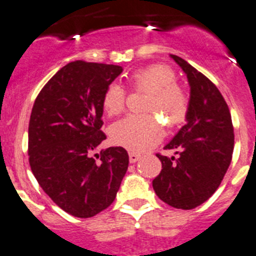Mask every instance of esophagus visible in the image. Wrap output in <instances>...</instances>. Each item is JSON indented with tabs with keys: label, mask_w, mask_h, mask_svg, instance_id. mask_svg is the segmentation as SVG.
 Instances as JSON below:
<instances>
[{
	"label": "esophagus",
	"mask_w": 256,
	"mask_h": 256,
	"mask_svg": "<svg viewBox=\"0 0 256 256\" xmlns=\"http://www.w3.org/2000/svg\"><path fill=\"white\" fill-rule=\"evenodd\" d=\"M139 160H140V154L134 153V152L128 153V160H130V163H135V162H138Z\"/></svg>",
	"instance_id": "34e87169"
}]
</instances>
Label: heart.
I'll list each match as a JSON object with an SVG mask.
<instances>
[{
    "instance_id": "heart-1",
    "label": "heart",
    "mask_w": 256,
    "mask_h": 256,
    "mask_svg": "<svg viewBox=\"0 0 256 256\" xmlns=\"http://www.w3.org/2000/svg\"><path fill=\"white\" fill-rule=\"evenodd\" d=\"M132 92L149 93L145 112L160 114L170 128L185 122L190 108V98L177 82L174 68L163 64H153L134 71L128 75ZM128 93L117 84L108 85L102 98L103 111L108 116H116L125 111ZM114 144L132 152L150 149L164 136V128L154 114H130L120 120L110 128Z\"/></svg>"
}]
</instances>
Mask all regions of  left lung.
<instances>
[{
  "label": "left lung",
  "instance_id": "obj_1",
  "mask_svg": "<svg viewBox=\"0 0 256 256\" xmlns=\"http://www.w3.org/2000/svg\"><path fill=\"white\" fill-rule=\"evenodd\" d=\"M190 84L188 122L164 149L177 156L156 154L162 171L153 188L162 202L177 209H194L216 192L232 160L234 144L230 108L218 88L206 75L178 56Z\"/></svg>",
  "mask_w": 256,
  "mask_h": 256
}]
</instances>
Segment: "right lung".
Here are the masks:
<instances>
[{"mask_svg": "<svg viewBox=\"0 0 256 256\" xmlns=\"http://www.w3.org/2000/svg\"><path fill=\"white\" fill-rule=\"evenodd\" d=\"M122 68L74 61L39 92L28 131L32 172L46 194L74 217L111 206L128 171V154L111 146L94 154L106 134L102 98Z\"/></svg>", "mask_w": 256, "mask_h": 256, "instance_id": "obj_1", "label": "right lung"}]
</instances>
